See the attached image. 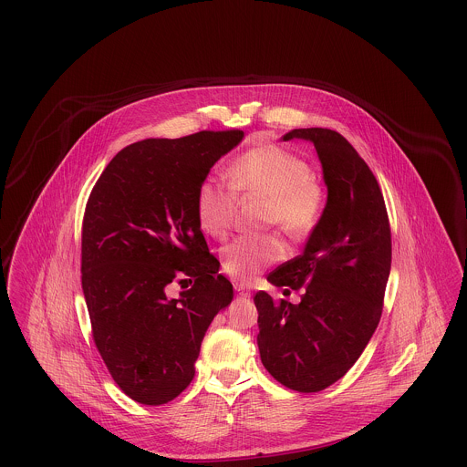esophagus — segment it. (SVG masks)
Instances as JSON below:
<instances>
[{
    "mask_svg": "<svg viewBox=\"0 0 467 467\" xmlns=\"http://www.w3.org/2000/svg\"><path fill=\"white\" fill-rule=\"evenodd\" d=\"M234 290H236V294L240 296V297H250V290L248 287H244V284H234Z\"/></svg>",
    "mask_w": 467,
    "mask_h": 467,
    "instance_id": "obj_1",
    "label": "esophagus"
}]
</instances>
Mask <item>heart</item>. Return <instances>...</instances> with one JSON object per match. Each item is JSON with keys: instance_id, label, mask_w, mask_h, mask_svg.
I'll list each match as a JSON object with an SVG mask.
<instances>
[{"instance_id": "b5f03b06", "label": "heart", "mask_w": 467, "mask_h": 467, "mask_svg": "<svg viewBox=\"0 0 467 467\" xmlns=\"http://www.w3.org/2000/svg\"><path fill=\"white\" fill-rule=\"evenodd\" d=\"M227 189L206 178L196 192V219L202 233L223 240L238 212V200H263V223L280 225L292 238H306L320 225L327 194L310 164L287 149L265 143L244 150L227 170ZM287 244L276 233L240 236L223 250V269L238 282L254 280L282 261Z\"/></svg>"}]
</instances>
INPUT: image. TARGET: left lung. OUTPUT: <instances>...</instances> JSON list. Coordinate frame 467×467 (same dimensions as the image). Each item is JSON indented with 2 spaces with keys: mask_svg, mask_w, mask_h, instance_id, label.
Returning a JSON list of instances; mask_svg holds the SVG:
<instances>
[{
  "mask_svg": "<svg viewBox=\"0 0 467 467\" xmlns=\"http://www.w3.org/2000/svg\"><path fill=\"white\" fill-rule=\"evenodd\" d=\"M292 138L315 145L327 206L305 252L269 276L276 287L303 290L301 303L275 301L265 290L254 303L265 368L287 389L310 394L345 377L375 333L392 236L377 178L347 138L324 128L284 134V140Z\"/></svg>",
  "mask_w": 467,
  "mask_h": 467,
  "instance_id": "8db88e82",
  "label": "left lung"
}]
</instances>
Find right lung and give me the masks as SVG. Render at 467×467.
<instances>
[{
    "mask_svg": "<svg viewBox=\"0 0 467 467\" xmlns=\"http://www.w3.org/2000/svg\"><path fill=\"white\" fill-rule=\"evenodd\" d=\"M244 131L149 138L111 159L82 223V289L94 345L113 381L149 406L180 396L196 373L201 341L233 301L196 219V192ZM178 281V300L165 285Z\"/></svg>",
    "mask_w": 467,
    "mask_h": 467,
    "instance_id": "1",
    "label": "right lung"
}]
</instances>
